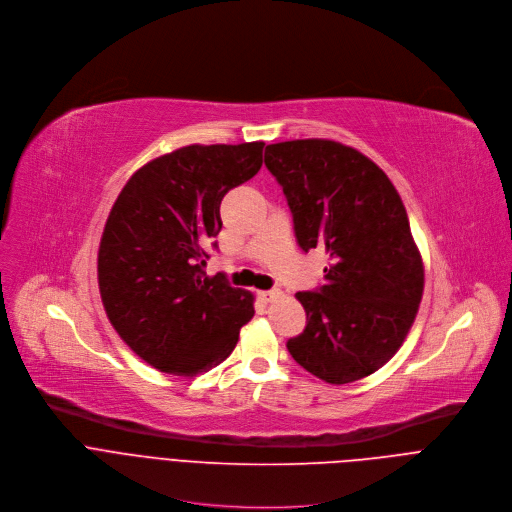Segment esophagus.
<instances>
[{"label": "esophagus", "mask_w": 512, "mask_h": 512, "mask_svg": "<svg viewBox=\"0 0 512 512\" xmlns=\"http://www.w3.org/2000/svg\"><path fill=\"white\" fill-rule=\"evenodd\" d=\"M278 296H280V290H258V298L262 302H272Z\"/></svg>", "instance_id": "esophagus-1"}]
</instances>
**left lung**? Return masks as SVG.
Wrapping results in <instances>:
<instances>
[{
    "label": "left lung",
    "instance_id": "8db88e82",
    "mask_svg": "<svg viewBox=\"0 0 512 512\" xmlns=\"http://www.w3.org/2000/svg\"><path fill=\"white\" fill-rule=\"evenodd\" d=\"M264 163L286 195L298 246L329 258L325 284L296 292L306 327L288 353L327 383L363 379L397 353L424 292L403 201L369 157L337 141L274 143Z\"/></svg>",
    "mask_w": 512,
    "mask_h": 512
}]
</instances>
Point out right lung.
Returning a JSON list of instances; mask_svg holds the SVG:
<instances>
[{
	"label": "right lung",
	"mask_w": 512,
	"mask_h": 512,
	"mask_svg": "<svg viewBox=\"0 0 512 512\" xmlns=\"http://www.w3.org/2000/svg\"><path fill=\"white\" fill-rule=\"evenodd\" d=\"M262 141L187 145L131 175L105 224L98 288L119 337L163 373L222 363L254 317V294L206 276L224 195L262 167ZM218 248V244H212Z\"/></svg>",
	"instance_id": "add662e5"
}]
</instances>
